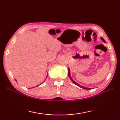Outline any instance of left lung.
<instances>
[{
	"label": "left lung",
	"instance_id": "8db88e82",
	"mask_svg": "<svg viewBox=\"0 0 120 120\" xmlns=\"http://www.w3.org/2000/svg\"><path fill=\"white\" fill-rule=\"evenodd\" d=\"M101 41H102L103 42H104V43H106V42H105V41L104 40V38H101ZM68 69H69V72H68V75H69V78H70V79H71V80L72 81V82L73 83H74V84L76 85L77 86H79V87H81V88H83V89H92V88H87V87H84V86H81L80 85L78 84H77V82H75V81L72 79L71 77V76H70V69L69 68Z\"/></svg>",
	"mask_w": 120,
	"mask_h": 120
}]
</instances>
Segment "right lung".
Returning a JSON list of instances; mask_svg holds the SVG:
<instances>
[{
    "mask_svg": "<svg viewBox=\"0 0 120 120\" xmlns=\"http://www.w3.org/2000/svg\"><path fill=\"white\" fill-rule=\"evenodd\" d=\"M47 77H48V75H47V76H46V78H47ZM15 80H16V79H15ZM44 82H43L42 83H41V84H40V85H41L42 84H43V83ZM38 86H39V85H38V86H36V87H38Z\"/></svg>",
    "mask_w": 120,
    "mask_h": 120,
    "instance_id": "add662e5",
    "label": "right lung"
}]
</instances>
